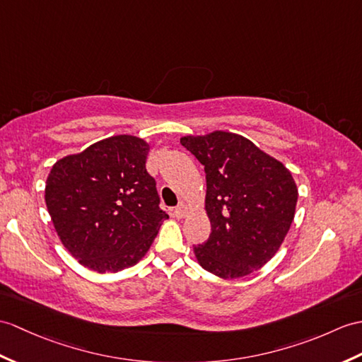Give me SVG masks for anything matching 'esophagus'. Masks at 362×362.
Instances as JSON below:
<instances>
[{"mask_svg":"<svg viewBox=\"0 0 362 362\" xmlns=\"http://www.w3.org/2000/svg\"><path fill=\"white\" fill-rule=\"evenodd\" d=\"M187 213H188V206L185 205V204H182V202H180L177 206L174 208V216L177 217V219H182V217L187 216Z\"/></svg>","mask_w":362,"mask_h":362,"instance_id":"obj_1","label":"esophagus"}]
</instances>
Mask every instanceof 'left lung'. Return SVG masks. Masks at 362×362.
<instances>
[{"instance_id":"obj_1","label":"left lung","mask_w":362,"mask_h":362,"mask_svg":"<svg viewBox=\"0 0 362 362\" xmlns=\"http://www.w3.org/2000/svg\"><path fill=\"white\" fill-rule=\"evenodd\" d=\"M182 145L205 166V209L211 234L194 247L202 268L238 279L270 260L295 217L291 173L253 141L233 132L187 136Z\"/></svg>"}]
</instances>
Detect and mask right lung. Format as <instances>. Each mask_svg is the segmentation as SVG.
Masks as SVG:
<instances>
[{"label":"right lung","mask_w":362,"mask_h":362,"mask_svg":"<svg viewBox=\"0 0 362 362\" xmlns=\"http://www.w3.org/2000/svg\"><path fill=\"white\" fill-rule=\"evenodd\" d=\"M148 153L145 140L115 136L50 170L47 211L62 243L81 265L98 273L136 265L168 219L146 171Z\"/></svg>","instance_id":"1"}]
</instances>
